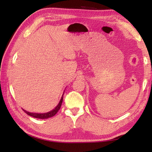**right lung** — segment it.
Wrapping results in <instances>:
<instances>
[{"instance_id":"add662e5","label":"right lung","mask_w":152,"mask_h":152,"mask_svg":"<svg viewBox=\"0 0 152 152\" xmlns=\"http://www.w3.org/2000/svg\"><path fill=\"white\" fill-rule=\"evenodd\" d=\"M62 101H63V96L61 98L60 101V102H59V104L57 105V107H56L54 109H53L52 110H51V111L48 112V113H33L28 112V111H27V110H23L27 113L28 115H29V116H31L33 117L37 118V119H48V118H50V117L54 116L56 113L58 112V110H60V107H61V103H62Z\"/></svg>"}]
</instances>
